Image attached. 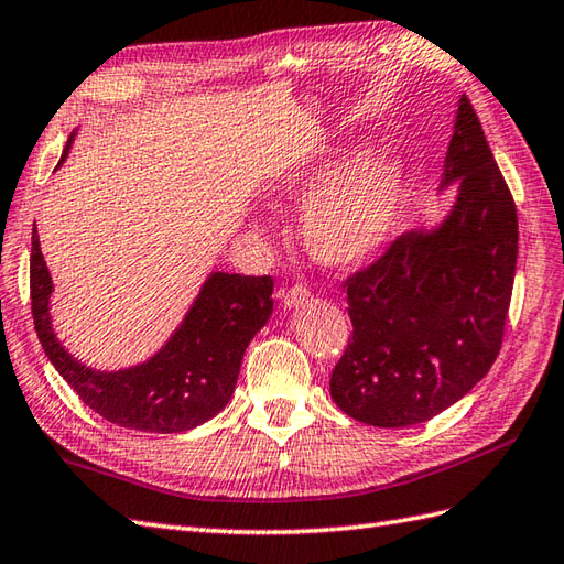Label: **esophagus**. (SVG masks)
Wrapping results in <instances>:
<instances>
[{"label": "esophagus", "mask_w": 564, "mask_h": 564, "mask_svg": "<svg viewBox=\"0 0 564 564\" xmlns=\"http://www.w3.org/2000/svg\"><path fill=\"white\" fill-rule=\"evenodd\" d=\"M308 296H311V292H308L306 284H294V286H290V290L282 292V304L286 308L302 306L304 302H308Z\"/></svg>", "instance_id": "esophagus-1"}]
</instances>
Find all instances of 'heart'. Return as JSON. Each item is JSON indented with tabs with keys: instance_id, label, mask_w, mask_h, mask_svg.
<instances>
[{
	"instance_id": "obj_1",
	"label": "heart",
	"mask_w": 564,
	"mask_h": 564,
	"mask_svg": "<svg viewBox=\"0 0 564 564\" xmlns=\"http://www.w3.org/2000/svg\"><path fill=\"white\" fill-rule=\"evenodd\" d=\"M284 199L306 205L302 236L306 250L328 268L369 258L391 231L403 166L391 154H373L345 171L343 161H323L284 185Z\"/></svg>"
}]
</instances>
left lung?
Returning a JSON list of instances; mask_svg holds the SVG:
<instances>
[{
  "label": "left lung",
  "instance_id": "left-lung-1",
  "mask_svg": "<svg viewBox=\"0 0 564 564\" xmlns=\"http://www.w3.org/2000/svg\"><path fill=\"white\" fill-rule=\"evenodd\" d=\"M458 197L440 229L405 231L343 282L352 321L330 395L373 427H410L454 405L499 355L517 274L519 221L468 96L444 183Z\"/></svg>",
  "mask_w": 564,
  "mask_h": 564
}]
</instances>
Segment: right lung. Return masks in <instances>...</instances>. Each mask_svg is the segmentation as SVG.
<instances>
[{"instance_id": "right-lung-1", "label": "right lung", "mask_w": 564, "mask_h": 564, "mask_svg": "<svg viewBox=\"0 0 564 564\" xmlns=\"http://www.w3.org/2000/svg\"><path fill=\"white\" fill-rule=\"evenodd\" d=\"M31 246V311L37 340L84 405L120 427L156 434L187 432L227 408L246 347L272 314L270 274L212 272L181 328L152 359L132 369L94 371L57 343L47 308L53 280L35 229Z\"/></svg>"}]
</instances>
